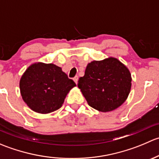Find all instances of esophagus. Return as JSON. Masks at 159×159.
I'll use <instances>...</instances> for the list:
<instances>
[{
    "label": "esophagus",
    "mask_w": 159,
    "mask_h": 159,
    "mask_svg": "<svg viewBox=\"0 0 159 159\" xmlns=\"http://www.w3.org/2000/svg\"><path fill=\"white\" fill-rule=\"evenodd\" d=\"M73 80H74V81H75V82L76 83V84H78V76H75V78H73Z\"/></svg>",
    "instance_id": "esophagus-1"
}]
</instances>
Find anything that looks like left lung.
Wrapping results in <instances>:
<instances>
[{
	"label": "left lung",
	"instance_id": "8db88e82",
	"mask_svg": "<svg viewBox=\"0 0 159 159\" xmlns=\"http://www.w3.org/2000/svg\"><path fill=\"white\" fill-rule=\"evenodd\" d=\"M78 86L90 106L99 111H111L127 99L131 87V73L115 57L93 61L88 64Z\"/></svg>",
	"mask_w": 159,
	"mask_h": 159
}]
</instances>
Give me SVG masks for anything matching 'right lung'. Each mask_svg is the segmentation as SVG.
<instances>
[{"label": "right lung", "mask_w": 159, "mask_h": 159, "mask_svg": "<svg viewBox=\"0 0 159 159\" xmlns=\"http://www.w3.org/2000/svg\"><path fill=\"white\" fill-rule=\"evenodd\" d=\"M75 86L76 84L60 67L41 62L28 67L20 80L24 102L30 109L40 114L59 109L68 93Z\"/></svg>", "instance_id": "1"}]
</instances>
